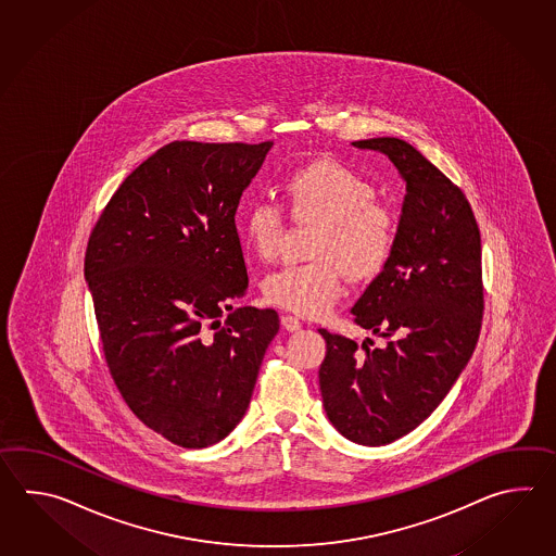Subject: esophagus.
Returning a JSON list of instances; mask_svg holds the SVG:
<instances>
[{
    "label": "esophagus",
    "mask_w": 556,
    "mask_h": 556,
    "mask_svg": "<svg viewBox=\"0 0 556 556\" xmlns=\"http://www.w3.org/2000/svg\"><path fill=\"white\" fill-rule=\"evenodd\" d=\"M280 321H282L283 330L298 331L302 328V321L292 316V314H282Z\"/></svg>",
    "instance_id": "34e87169"
}]
</instances>
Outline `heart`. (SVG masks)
Here are the masks:
<instances>
[{"mask_svg": "<svg viewBox=\"0 0 556 556\" xmlns=\"http://www.w3.org/2000/svg\"><path fill=\"white\" fill-rule=\"evenodd\" d=\"M369 178L333 159L295 168L282 182V206L292 223L314 225L307 256L268 274L264 300L298 316L319 318L340 302L345 276L371 282L390 264L397 244V214L379 201ZM286 230L282 208L250 202L238 214L242 244L258 261H270Z\"/></svg>", "mask_w": 556, "mask_h": 556, "instance_id": "obj_1", "label": "heart"}]
</instances>
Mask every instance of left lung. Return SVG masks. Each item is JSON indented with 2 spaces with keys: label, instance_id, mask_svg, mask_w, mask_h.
<instances>
[{
  "label": "left lung",
  "instance_id": "8db88e82",
  "mask_svg": "<svg viewBox=\"0 0 556 556\" xmlns=\"http://www.w3.org/2000/svg\"><path fill=\"white\" fill-rule=\"evenodd\" d=\"M354 144L388 154L407 194L390 264L352 307L383 342L369 348L367 338L359 354L354 340L321 328L319 390L343 438L378 447L426 421L471 357L484 309L481 235L463 190L409 142Z\"/></svg>",
  "mask_w": 556,
  "mask_h": 556
}]
</instances>
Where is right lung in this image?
Returning a JSON list of instances; mask_svg holds the SVG:
<instances>
[{
	"instance_id": "right-lung-1",
	"label": "right lung",
	"mask_w": 556,
	"mask_h": 556,
	"mask_svg": "<svg viewBox=\"0 0 556 556\" xmlns=\"http://www.w3.org/2000/svg\"><path fill=\"white\" fill-rule=\"evenodd\" d=\"M273 144L168 142L121 182L87 242L109 374L130 412L185 450L240 424L280 328L273 307L229 311L249 290L238 201Z\"/></svg>"
}]
</instances>
